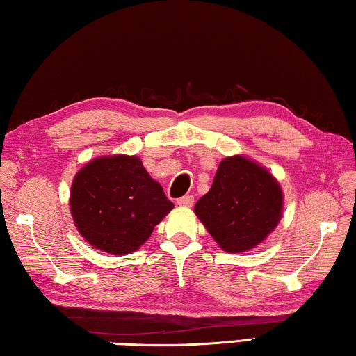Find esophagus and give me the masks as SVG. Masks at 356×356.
Here are the masks:
<instances>
[{
	"label": "esophagus",
	"mask_w": 356,
	"mask_h": 356,
	"mask_svg": "<svg viewBox=\"0 0 356 356\" xmlns=\"http://www.w3.org/2000/svg\"><path fill=\"white\" fill-rule=\"evenodd\" d=\"M177 203L179 204V207L191 208L192 204H194V197H192V195H184V197H181V198H178Z\"/></svg>",
	"instance_id": "esophagus-1"
}]
</instances>
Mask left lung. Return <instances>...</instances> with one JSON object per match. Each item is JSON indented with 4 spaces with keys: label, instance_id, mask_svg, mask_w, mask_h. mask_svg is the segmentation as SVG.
<instances>
[{
    "label": "left lung",
    "instance_id": "obj_1",
    "mask_svg": "<svg viewBox=\"0 0 356 356\" xmlns=\"http://www.w3.org/2000/svg\"><path fill=\"white\" fill-rule=\"evenodd\" d=\"M194 211L222 250L248 252L278 225L283 192L267 168L236 154L220 162L213 186Z\"/></svg>",
    "mask_w": 356,
    "mask_h": 356
}]
</instances>
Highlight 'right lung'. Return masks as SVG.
I'll use <instances>...</instances> for the list:
<instances>
[{
	"mask_svg": "<svg viewBox=\"0 0 356 356\" xmlns=\"http://www.w3.org/2000/svg\"><path fill=\"white\" fill-rule=\"evenodd\" d=\"M173 209L162 186L137 156H102L74 175L70 211L92 247L111 254L136 252Z\"/></svg>",
	"mask_w": 356,
	"mask_h": 356,
	"instance_id": "add662e5",
	"label": "right lung"
}]
</instances>
